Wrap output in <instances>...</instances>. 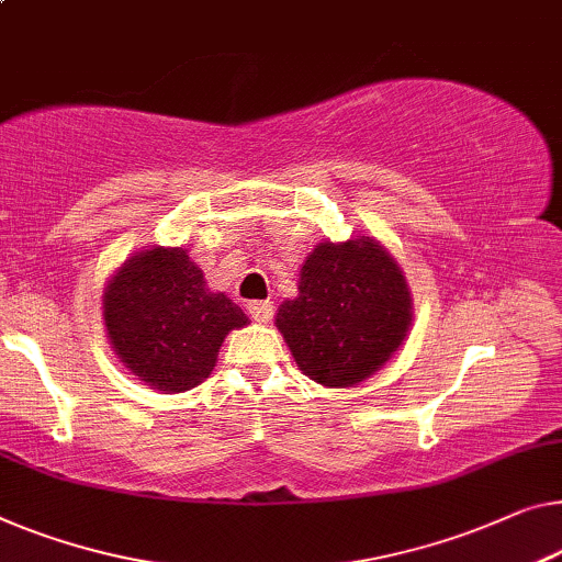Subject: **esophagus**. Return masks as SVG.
I'll use <instances>...</instances> for the list:
<instances>
[{"mask_svg":"<svg viewBox=\"0 0 562 562\" xmlns=\"http://www.w3.org/2000/svg\"><path fill=\"white\" fill-rule=\"evenodd\" d=\"M247 313L257 323H267L274 315V305L267 303V300H255V303L247 305Z\"/></svg>","mask_w":562,"mask_h":562,"instance_id":"1","label":"esophagus"}]
</instances>
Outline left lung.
I'll use <instances>...</instances> for the list:
<instances>
[{
	"instance_id": "left-lung-1",
	"label": "left lung",
	"mask_w": 562,
	"mask_h": 562,
	"mask_svg": "<svg viewBox=\"0 0 562 562\" xmlns=\"http://www.w3.org/2000/svg\"><path fill=\"white\" fill-rule=\"evenodd\" d=\"M300 295L278 310V328L300 371L323 386H356L406 338L412 300L401 267L371 237L317 245Z\"/></svg>"
}]
</instances>
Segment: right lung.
<instances>
[{
	"label": "right lung",
	"mask_w": 562,
	"mask_h": 562,
	"mask_svg": "<svg viewBox=\"0 0 562 562\" xmlns=\"http://www.w3.org/2000/svg\"><path fill=\"white\" fill-rule=\"evenodd\" d=\"M108 338L125 368L148 386L181 393L209 379L224 335L247 315L224 292H209L204 272L183 249L131 257L103 300Z\"/></svg>",
	"instance_id": "1"
}]
</instances>
